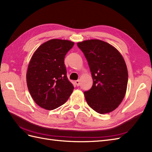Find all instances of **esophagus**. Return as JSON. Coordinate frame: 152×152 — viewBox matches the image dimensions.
I'll return each instance as SVG.
<instances>
[{
    "instance_id": "obj_1",
    "label": "esophagus",
    "mask_w": 152,
    "mask_h": 152,
    "mask_svg": "<svg viewBox=\"0 0 152 152\" xmlns=\"http://www.w3.org/2000/svg\"><path fill=\"white\" fill-rule=\"evenodd\" d=\"M75 84L77 85V86H79L80 85V80H75Z\"/></svg>"
}]
</instances>
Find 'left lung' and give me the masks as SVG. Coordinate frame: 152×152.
I'll use <instances>...</instances> for the list:
<instances>
[{"mask_svg":"<svg viewBox=\"0 0 152 152\" xmlns=\"http://www.w3.org/2000/svg\"><path fill=\"white\" fill-rule=\"evenodd\" d=\"M93 78V86L84 92L88 104L101 114L115 110L124 97L128 74L125 61L116 48L97 39L77 43Z\"/></svg>","mask_w":152,"mask_h":152,"instance_id":"1","label":"left lung"}]
</instances>
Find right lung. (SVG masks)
<instances>
[{
  "instance_id": "obj_1",
  "label": "right lung",
  "mask_w": 152,
  "mask_h": 152,
  "mask_svg": "<svg viewBox=\"0 0 152 152\" xmlns=\"http://www.w3.org/2000/svg\"><path fill=\"white\" fill-rule=\"evenodd\" d=\"M74 42L51 39L33 53L26 73L28 90L37 104L52 110L64 104L74 87L66 75L64 57Z\"/></svg>"
}]
</instances>
